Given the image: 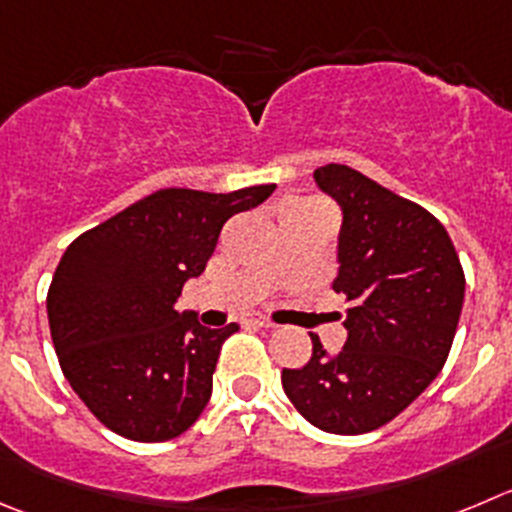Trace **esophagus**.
Instances as JSON below:
<instances>
[{"instance_id":"1","label":"esophagus","mask_w":512,"mask_h":512,"mask_svg":"<svg viewBox=\"0 0 512 512\" xmlns=\"http://www.w3.org/2000/svg\"><path fill=\"white\" fill-rule=\"evenodd\" d=\"M245 323L255 328H275V323L270 318H265V315H250V318H245Z\"/></svg>"}]
</instances>
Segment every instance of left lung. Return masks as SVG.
Returning a JSON list of instances; mask_svg holds the SVG:
<instances>
[{
    "instance_id": "8db88e82",
    "label": "left lung",
    "mask_w": 512,
    "mask_h": 512,
    "mask_svg": "<svg viewBox=\"0 0 512 512\" xmlns=\"http://www.w3.org/2000/svg\"><path fill=\"white\" fill-rule=\"evenodd\" d=\"M341 204L338 275L348 338L328 353L318 336L303 369H283V389L313 427L364 434L391 422L437 379L452 348L465 272L450 234L427 209L396 197L361 171H313Z\"/></svg>"
}]
</instances>
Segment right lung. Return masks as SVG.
<instances>
[{"mask_svg": "<svg viewBox=\"0 0 512 512\" xmlns=\"http://www.w3.org/2000/svg\"><path fill=\"white\" fill-rule=\"evenodd\" d=\"M272 191L159 189L65 250L47 293L52 343L65 379L111 432L166 442L204 412L224 338L240 326L207 328L174 303L204 272L224 222Z\"/></svg>", "mask_w": 512, "mask_h": 512, "instance_id": "obj_1", "label": "right lung"}]
</instances>
